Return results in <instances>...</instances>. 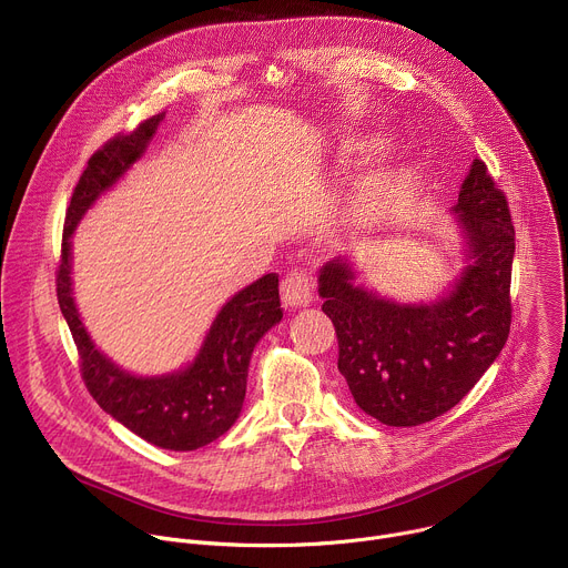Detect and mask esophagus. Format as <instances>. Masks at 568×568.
I'll return each instance as SVG.
<instances>
[{"mask_svg":"<svg viewBox=\"0 0 568 568\" xmlns=\"http://www.w3.org/2000/svg\"><path fill=\"white\" fill-rule=\"evenodd\" d=\"M281 298L285 307H305L312 301V276L305 270H292L281 281Z\"/></svg>","mask_w":568,"mask_h":568,"instance_id":"1","label":"esophagus"}]
</instances>
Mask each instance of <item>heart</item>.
<instances>
[{"mask_svg": "<svg viewBox=\"0 0 568 568\" xmlns=\"http://www.w3.org/2000/svg\"><path fill=\"white\" fill-rule=\"evenodd\" d=\"M371 145H373V139H364L353 143V150H366ZM395 182H397V169L390 164V161H377V164L368 166L359 175L351 193V202H348L351 217L359 224H371L379 220L393 200Z\"/></svg>", "mask_w": 568, "mask_h": 568, "instance_id": "b5f03b06", "label": "heart"}]
</instances>
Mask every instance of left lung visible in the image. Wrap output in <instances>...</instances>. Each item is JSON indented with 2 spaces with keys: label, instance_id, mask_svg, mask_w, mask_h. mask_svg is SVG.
Returning a JSON list of instances; mask_svg holds the SVG:
<instances>
[{
  "label": "left lung",
  "instance_id": "1",
  "mask_svg": "<svg viewBox=\"0 0 568 568\" xmlns=\"http://www.w3.org/2000/svg\"><path fill=\"white\" fill-rule=\"evenodd\" d=\"M454 213L469 265L434 303H395L355 285L342 256L318 272L321 310L339 342V373L357 407L390 427H416L456 407L510 333L515 226L504 191L480 159Z\"/></svg>",
  "mask_w": 568,
  "mask_h": 568
}]
</instances>
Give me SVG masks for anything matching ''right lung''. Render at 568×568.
Instances as JSON below:
<instances>
[{"instance_id":"obj_1","label":"right lung","mask_w":568,"mask_h":568,"mask_svg":"<svg viewBox=\"0 0 568 568\" xmlns=\"http://www.w3.org/2000/svg\"><path fill=\"white\" fill-rule=\"evenodd\" d=\"M164 114L99 148L80 175L67 206L55 292L80 355V375L99 407L143 440L191 452L220 438L237 420L247 390L250 359L261 337L283 318L278 276L265 274L229 298L195 359L171 375L136 377L112 364L90 339L71 296V235L85 211L112 189L143 154Z\"/></svg>"}]
</instances>
